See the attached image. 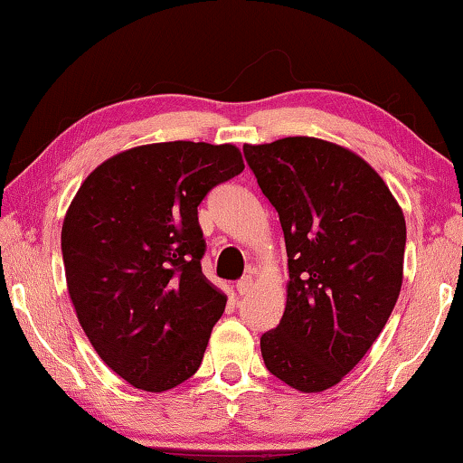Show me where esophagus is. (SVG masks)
I'll return each mask as SVG.
<instances>
[{
    "mask_svg": "<svg viewBox=\"0 0 463 463\" xmlns=\"http://www.w3.org/2000/svg\"><path fill=\"white\" fill-rule=\"evenodd\" d=\"M250 288H253V278L245 276V278H241V279L237 281V292H239L241 296L249 294V292H250Z\"/></svg>",
    "mask_w": 463,
    "mask_h": 463,
    "instance_id": "esophagus-1",
    "label": "esophagus"
}]
</instances>
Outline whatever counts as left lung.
<instances>
[{
	"instance_id": "left-lung-1",
	"label": "left lung",
	"mask_w": 463,
	"mask_h": 463,
	"mask_svg": "<svg viewBox=\"0 0 463 463\" xmlns=\"http://www.w3.org/2000/svg\"><path fill=\"white\" fill-rule=\"evenodd\" d=\"M279 216L288 300L261 336L265 367L300 392L335 386L362 362L402 286L406 222L388 185L355 153L310 137L245 145Z\"/></svg>"
}]
</instances>
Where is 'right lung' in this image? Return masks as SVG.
<instances>
[{
    "label": "right lung",
    "instance_id": "add662e5",
    "mask_svg": "<svg viewBox=\"0 0 463 463\" xmlns=\"http://www.w3.org/2000/svg\"><path fill=\"white\" fill-rule=\"evenodd\" d=\"M245 169L232 145L156 143L91 171L61 232L69 296L93 349L132 386L198 372L226 296L202 273L198 206Z\"/></svg>",
    "mask_w": 463,
    "mask_h": 463
}]
</instances>
